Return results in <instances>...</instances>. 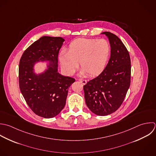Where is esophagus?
<instances>
[{"label":"esophagus","instance_id":"esophagus-1","mask_svg":"<svg viewBox=\"0 0 156 156\" xmlns=\"http://www.w3.org/2000/svg\"><path fill=\"white\" fill-rule=\"evenodd\" d=\"M79 81H80L81 83H82L83 84H86L87 83V81L86 80H83V79H79L78 80Z\"/></svg>","mask_w":156,"mask_h":156}]
</instances>
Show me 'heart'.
Returning <instances> with one entry per match:
<instances>
[{
  "mask_svg": "<svg viewBox=\"0 0 156 156\" xmlns=\"http://www.w3.org/2000/svg\"><path fill=\"white\" fill-rule=\"evenodd\" d=\"M111 54V46L104 39L80 38L72 41L68 51L63 50L59 57L61 67L68 75H73L79 66L80 75H100L105 69Z\"/></svg>",
  "mask_w": 156,
  "mask_h": 156,
  "instance_id": "1",
  "label": "heart"
}]
</instances>
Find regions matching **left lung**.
Masks as SVG:
<instances>
[{
    "label": "left lung",
    "mask_w": 156,
    "mask_h": 156,
    "mask_svg": "<svg viewBox=\"0 0 156 156\" xmlns=\"http://www.w3.org/2000/svg\"><path fill=\"white\" fill-rule=\"evenodd\" d=\"M108 37L111 57L105 70L84 86L87 106L95 114L105 116L115 112L122 105L131 84V59L122 41L111 32H103Z\"/></svg>",
    "instance_id": "8db88e82"
}]
</instances>
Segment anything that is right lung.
Masks as SVG:
<instances>
[{"instance_id":"1","label":"right lung","mask_w":156,"mask_h":156,"mask_svg":"<svg viewBox=\"0 0 156 156\" xmlns=\"http://www.w3.org/2000/svg\"><path fill=\"white\" fill-rule=\"evenodd\" d=\"M64 41L61 37L42 36L24 51L20 59V90L32 111L43 118H53L60 113L69 88L75 81L58 72V56ZM39 61L48 62V69L37 75L33 67Z\"/></svg>"}]
</instances>
